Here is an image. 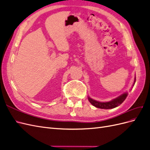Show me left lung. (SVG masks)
<instances>
[{"label": "left lung", "instance_id": "1", "mask_svg": "<svg viewBox=\"0 0 150 150\" xmlns=\"http://www.w3.org/2000/svg\"><path fill=\"white\" fill-rule=\"evenodd\" d=\"M135 82H136V78H134V84L133 86L134 85ZM127 96H128V93H123L119 97L112 99V101H110L109 102H103V103L99 102V101L94 100V99L90 98L89 97H88V100L94 106L96 107V108H101V109H112V108H115L117 106H120V104L125 100V99L126 98Z\"/></svg>", "mask_w": 150, "mask_h": 150}]
</instances>
